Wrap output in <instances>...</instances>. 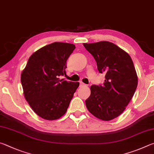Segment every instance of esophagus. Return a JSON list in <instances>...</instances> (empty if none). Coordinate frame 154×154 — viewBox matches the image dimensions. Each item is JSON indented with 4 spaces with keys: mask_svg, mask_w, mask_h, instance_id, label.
Instances as JSON below:
<instances>
[{
    "mask_svg": "<svg viewBox=\"0 0 154 154\" xmlns=\"http://www.w3.org/2000/svg\"><path fill=\"white\" fill-rule=\"evenodd\" d=\"M85 85H86L84 84V83H82V82H81V83H80V86H81V87H82V86H85Z\"/></svg>",
    "mask_w": 154,
    "mask_h": 154,
    "instance_id": "34e87169",
    "label": "esophagus"
}]
</instances>
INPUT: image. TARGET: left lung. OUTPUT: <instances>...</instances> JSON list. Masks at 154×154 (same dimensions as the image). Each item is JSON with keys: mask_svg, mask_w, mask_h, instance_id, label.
<instances>
[{"mask_svg": "<svg viewBox=\"0 0 154 154\" xmlns=\"http://www.w3.org/2000/svg\"><path fill=\"white\" fill-rule=\"evenodd\" d=\"M83 45L95 59L99 72L105 74L103 85L90 87L85 105L96 118L112 120L123 113L137 89L133 62L127 52L109 41Z\"/></svg>", "mask_w": 154, "mask_h": 154, "instance_id": "1", "label": "left lung"}]
</instances>
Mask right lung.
Wrapping results in <instances>:
<instances>
[{
    "label": "right lung",
    "instance_id": "right-lung-1",
    "mask_svg": "<svg viewBox=\"0 0 154 154\" xmlns=\"http://www.w3.org/2000/svg\"><path fill=\"white\" fill-rule=\"evenodd\" d=\"M75 49L71 43L49 44L34 52L22 72L25 99L41 118L56 120L64 116L79 87V82L59 78L66 73V60Z\"/></svg>",
    "mask_w": 154,
    "mask_h": 154
}]
</instances>
